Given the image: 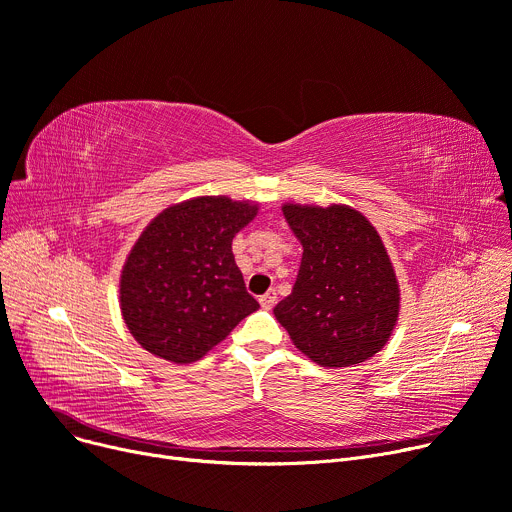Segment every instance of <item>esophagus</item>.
<instances>
[{
	"instance_id": "obj_1",
	"label": "esophagus",
	"mask_w": 512,
	"mask_h": 512,
	"mask_svg": "<svg viewBox=\"0 0 512 512\" xmlns=\"http://www.w3.org/2000/svg\"><path fill=\"white\" fill-rule=\"evenodd\" d=\"M275 304H277V291H275V289L266 291V293L260 297V306H262L264 310H270Z\"/></svg>"
}]
</instances>
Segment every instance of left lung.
Segmentation results:
<instances>
[{
    "mask_svg": "<svg viewBox=\"0 0 512 512\" xmlns=\"http://www.w3.org/2000/svg\"><path fill=\"white\" fill-rule=\"evenodd\" d=\"M283 215L304 254L277 320L322 368L366 362L393 335L401 299L378 231L345 204H285Z\"/></svg>",
    "mask_w": 512,
    "mask_h": 512,
    "instance_id": "obj_1",
    "label": "left lung"
}]
</instances>
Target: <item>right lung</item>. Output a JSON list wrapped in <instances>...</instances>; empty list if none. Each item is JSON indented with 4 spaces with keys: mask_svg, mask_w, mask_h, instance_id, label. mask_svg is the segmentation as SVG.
Here are the masks:
<instances>
[{
    "mask_svg": "<svg viewBox=\"0 0 512 512\" xmlns=\"http://www.w3.org/2000/svg\"><path fill=\"white\" fill-rule=\"evenodd\" d=\"M256 213L248 200L200 196L148 223L119 279L122 316L148 353L196 362L260 308L231 252L235 233Z\"/></svg>",
    "mask_w": 512,
    "mask_h": 512,
    "instance_id": "right-lung-1",
    "label": "right lung"
}]
</instances>
